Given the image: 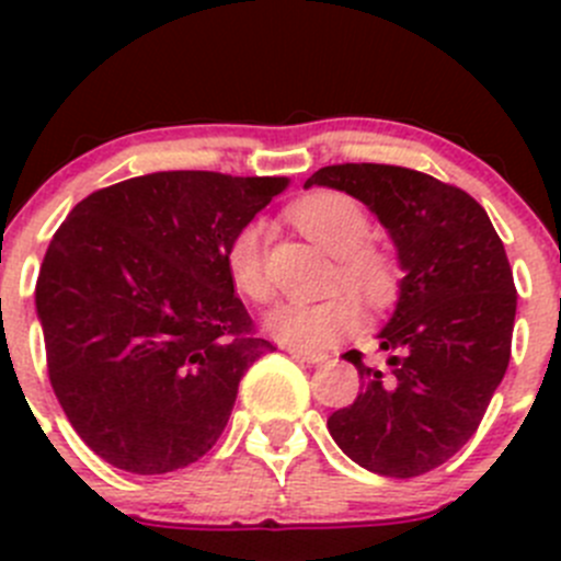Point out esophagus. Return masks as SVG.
Returning a JSON list of instances; mask_svg holds the SVG:
<instances>
[{
    "label": "esophagus",
    "instance_id": "34e87169",
    "mask_svg": "<svg viewBox=\"0 0 561 561\" xmlns=\"http://www.w3.org/2000/svg\"><path fill=\"white\" fill-rule=\"evenodd\" d=\"M285 350H287V353H290V355H296V358L307 360V364H325V360L331 358V355H328V353H322V350L298 347V344H287Z\"/></svg>",
    "mask_w": 561,
    "mask_h": 561
}]
</instances>
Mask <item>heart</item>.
I'll list each match as a JSON object with an SVG mask.
<instances>
[{
	"label": "heart",
	"mask_w": 561,
	"mask_h": 561,
	"mask_svg": "<svg viewBox=\"0 0 561 561\" xmlns=\"http://www.w3.org/2000/svg\"><path fill=\"white\" fill-rule=\"evenodd\" d=\"M290 219L325 252L336 257L331 285H342L364 298L369 307H386L399 290V265L386 249L369 244V211L353 195L339 190H317L290 206ZM225 268L239 296L265 304L271 296L263 263V225L257 219L241 225L225 247ZM360 309L347 293H333L320 301H285L271 309L265 328L276 339L298 347H322L355 331Z\"/></svg>",
	"instance_id": "1"
}]
</instances>
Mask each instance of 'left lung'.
<instances>
[{
	"instance_id": "1",
	"label": "left lung",
	"mask_w": 561,
	"mask_h": 561,
	"mask_svg": "<svg viewBox=\"0 0 561 561\" xmlns=\"http://www.w3.org/2000/svg\"><path fill=\"white\" fill-rule=\"evenodd\" d=\"M312 184L366 203L404 268L396 312L377 336L386 366L344 353L364 382L328 417V432L369 472H432L478 432L511 364L518 296L505 247L472 195L412 168L344 162L320 168Z\"/></svg>"
}]
</instances>
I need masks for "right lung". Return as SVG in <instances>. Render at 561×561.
Returning a JSON list of instances; mask_svg holds the SVG:
<instances>
[{
	"label": "right lung",
	"mask_w": 561,
	"mask_h": 561,
	"mask_svg": "<svg viewBox=\"0 0 561 561\" xmlns=\"http://www.w3.org/2000/svg\"><path fill=\"white\" fill-rule=\"evenodd\" d=\"M285 175L162 171L83 197L39 265L48 380L113 467L165 474L222 437L249 366L274 350L233 293L225 247Z\"/></svg>",
	"instance_id": "right-lung-1"
}]
</instances>
